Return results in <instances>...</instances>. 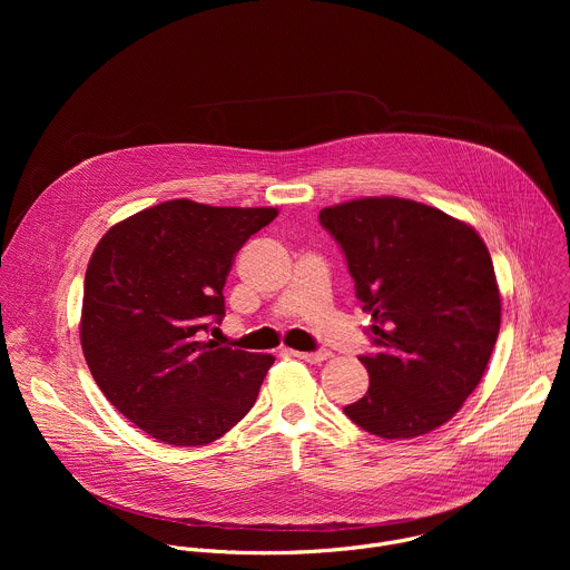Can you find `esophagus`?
<instances>
[{"label": "esophagus", "instance_id": "esophagus-1", "mask_svg": "<svg viewBox=\"0 0 570 570\" xmlns=\"http://www.w3.org/2000/svg\"><path fill=\"white\" fill-rule=\"evenodd\" d=\"M288 354L299 358V361H306V363H322V361H327L332 356V352H327V350H320V352H293L291 350Z\"/></svg>", "mask_w": 570, "mask_h": 570}]
</instances>
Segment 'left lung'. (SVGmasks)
<instances>
[{
    "label": "left lung",
    "instance_id": "1",
    "mask_svg": "<svg viewBox=\"0 0 570 570\" xmlns=\"http://www.w3.org/2000/svg\"><path fill=\"white\" fill-rule=\"evenodd\" d=\"M317 218L345 253L379 347L358 356L370 387L345 415L383 440L440 429L480 383L499 338L490 250L471 225L394 196L324 207Z\"/></svg>",
    "mask_w": 570,
    "mask_h": 570
}]
</instances>
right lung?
I'll use <instances>...</instances> for the list:
<instances>
[{
	"mask_svg": "<svg viewBox=\"0 0 570 570\" xmlns=\"http://www.w3.org/2000/svg\"><path fill=\"white\" fill-rule=\"evenodd\" d=\"M275 207L167 200L110 227L86 273L80 345L115 409L150 438L203 446L255 405L271 354L203 341L234 255Z\"/></svg>",
	"mask_w": 570,
	"mask_h": 570,
	"instance_id": "obj_1",
	"label": "right lung"
}]
</instances>
